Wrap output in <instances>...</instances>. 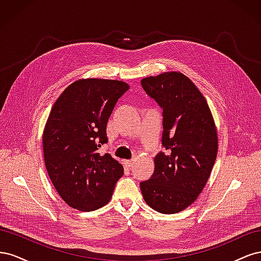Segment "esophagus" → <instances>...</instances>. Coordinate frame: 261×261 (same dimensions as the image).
Segmentation results:
<instances>
[{"label":"esophagus","mask_w":261,"mask_h":261,"mask_svg":"<svg viewBox=\"0 0 261 261\" xmlns=\"http://www.w3.org/2000/svg\"><path fill=\"white\" fill-rule=\"evenodd\" d=\"M134 161H135V160H134V159H130V160H125V161H124V163H125L126 167L130 168L132 165H133V163H134Z\"/></svg>","instance_id":"obj_1"}]
</instances>
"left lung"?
Returning <instances> with one entry per match:
<instances>
[{
    "mask_svg": "<svg viewBox=\"0 0 261 261\" xmlns=\"http://www.w3.org/2000/svg\"><path fill=\"white\" fill-rule=\"evenodd\" d=\"M141 86L163 110L164 150L140 189L149 207L172 215L192 204L207 183L218 152L216 125L202 93L181 73L146 77Z\"/></svg>",
    "mask_w": 261,
    "mask_h": 261,
    "instance_id": "left-lung-1",
    "label": "left lung"
}]
</instances>
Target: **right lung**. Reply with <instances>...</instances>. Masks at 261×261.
<instances>
[{
    "label": "right lung",
    "mask_w": 261,
    "mask_h": 261,
    "mask_svg": "<svg viewBox=\"0 0 261 261\" xmlns=\"http://www.w3.org/2000/svg\"><path fill=\"white\" fill-rule=\"evenodd\" d=\"M128 89L120 81L80 80L52 107L42 137L44 163L53 186L69 207L82 211L103 207L123 176L122 164L98 150L108 143L109 117Z\"/></svg>",
    "instance_id": "add662e5"
}]
</instances>
